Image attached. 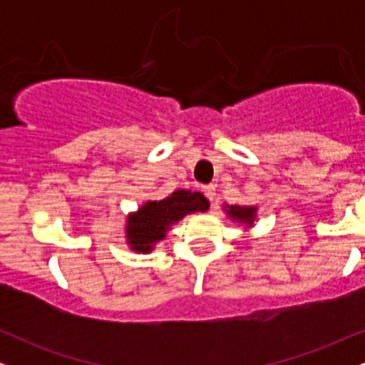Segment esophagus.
Segmentation results:
<instances>
[{"instance_id": "1", "label": "esophagus", "mask_w": 365, "mask_h": 365, "mask_svg": "<svg viewBox=\"0 0 365 365\" xmlns=\"http://www.w3.org/2000/svg\"><path fill=\"white\" fill-rule=\"evenodd\" d=\"M202 192H204V195L207 197L209 202H215V197H216V188H215V185H204V187H202Z\"/></svg>"}]
</instances>
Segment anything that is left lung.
I'll return each instance as SVG.
<instances>
[{
    "label": "left lung",
    "mask_w": 365,
    "mask_h": 365,
    "mask_svg": "<svg viewBox=\"0 0 365 365\" xmlns=\"http://www.w3.org/2000/svg\"><path fill=\"white\" fill-rule=\"evenodd\" d=\"M228 215L233 217V220L244 221V223H252L254 221V207H238V206H232L230 207Z\"/></svg>",
    "instance_id": "obj_1"
}]
</instances>
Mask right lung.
Listing matches in <instances>:
<instances>
[{"label": "right lung", "mask_w": 365, "mask_h": 365, "mask_svg": "<svg viewBox=\"0 0 365 365\" xmlns=\"http://www.w3.org/2000/svg\"><path fill=\"white\" fill-rule=\"evenodd\" d=\"M209 202L200 192L177 190L163 200L148 202L128 217V244L137 252H149L158 240H163L171 223H177L188 212L206 211Z\"/></svg>", "instance_id": "right-lung-1"}]
</instances>
